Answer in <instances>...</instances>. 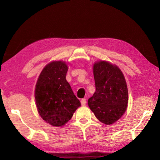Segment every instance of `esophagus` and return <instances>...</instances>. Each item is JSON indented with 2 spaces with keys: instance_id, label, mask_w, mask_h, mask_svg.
I'll return each mask as SVG.
<instances>
[{
  "instance_id": "esophagus-1",
  "label": "esophagus",
  "mask_w": 160,
  "mask_h": 160,
  "mask_svg": "<svg viewBox=\"0 0 160 160\" xmlns=\"http://www.w3.org/2000/svg\"><path fill=\"white\" fill-rule=\"evenodd\" d=\"M81 104H82V106H85V104H86V99H81Z\"/></svg>"
}]
</instances>
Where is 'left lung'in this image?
<instances>
[{"instance_id": "obj_1", "label": "left lung", "mask_w": 160, "mask_h": 160, "mask_svg": "<svg viewBox=\"0 0 160 160\" xmlns=\"http://www.w3.org/2000/svg\"><path fill=\"white\" fill-rule=\"evenodd\" d=\"M93 73L96 91L88 99V106L97 119L110 125L123 115L128 106L125 78L117 66L104 61L94 64Z\"/></svg>"}]
</instances>
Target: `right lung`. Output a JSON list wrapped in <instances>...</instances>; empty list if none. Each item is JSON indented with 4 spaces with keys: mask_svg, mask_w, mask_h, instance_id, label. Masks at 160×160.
I'll list each match as a JSON object with an SVG mask.
<instances>
[{
    "mask_svg": "<svg viewBox=\"0 0 160 160\" xmlns=\"http://www.w3.org/2000/svg\"><path fill=\"white\" fill-rule=\"evenodd\" d=\"M68 66L63 61L47 64L39 75L35 88L39 114L53 126H62L80 107V102L66 80Z\"/></svg>",
    "mask_w": 160,
    "mask_h": 160,
    "instance_id": "obj_1",
    "label": "right lung"
}]
</instances>
